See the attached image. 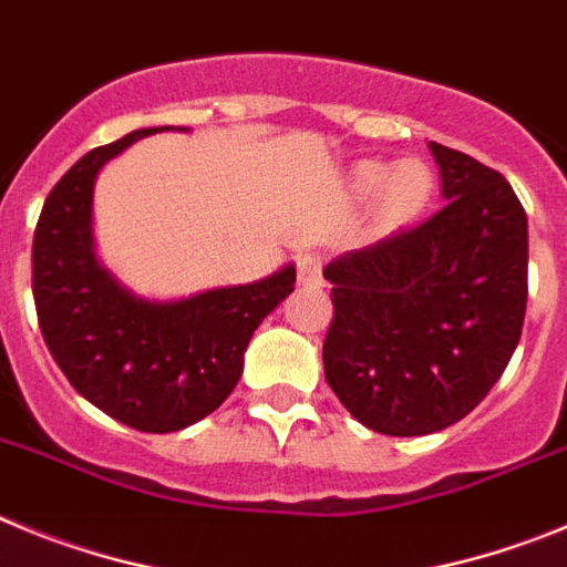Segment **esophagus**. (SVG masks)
Returning <instances> with one entry per match:
<instances>
[{
	"mask_svg": "<svg viewBox=\"0 0 567 567\" xmlns=\"http://www.w3.org/2000/svg\"><path fill=\"white\" fill-rule=\"evenodd\" d=\"M296 277H299V285H305V288H316V285H321V259L316 257V254H305V257H299V262H296Z\"/></svg>",
	"mask_w": 567,
	"mask_h": 567,
	"instance_id": "34e87169",
	"label": "esophagus"
}]
</instances>
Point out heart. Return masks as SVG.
Instances as JSON below:
<instances>
[{
  "instance_id": "obj_1",
  "label": "heart",
  "mask_w": 567,
  "mask_h": 567,
  "mask_svg": "<svg viewBox=\"0 0 567 567\" xmlns=\"http://www.w3.org/2000/svg\"><path fill=\"white\" fill-rule=\"evenodd\" d=\"M353 186L361 197H372L384 192V208L390 217H410L412 212L430 200L432 172L421 161L398 163L390 169L386 163L367 161L353 175Z\"/></svg>"
}]
</instances>
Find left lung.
Returning a JSON list of instances; mask_svg holds the SVG:
<instances>
[{
	"mask_svg": "<svg viewBox=\"0 0 567 567\" xmlns=\"http://www.w3.org/2000/svg\"><path fill=\"white\" fill-rule=\"evenodd\" d=\"M430 150L441 212L324 268V379L355 421L395 437L441 432L481 404L512 361L528 299L514 188L463 152Z\"/></svg>",
	"mask_w": 567,
	"mask_h": 567,
	"instance_id": "obj_1",
	"label": "left lung"
}]
</instances>
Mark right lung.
<instances>
[{
  "instance_id": "obj_1",
  "label": "right lung",
  "mask_w": 567,
  "mask_h": 567,
  "mask_svg": "<svg viewBox=\"0 0 567 567\" xmlns=\"http://www.w3.org/2000/svg\"><path fill=\"white\" fill-rule=\"evenodd\" d=\"M137 130L86 152L48 195L33 234V299L44 344L70 384L137 432H177L212 415L243 375L259 321L293 290L288 265L254 285L181 302H146L121 288L93 254V183Z\"/></svg>"
}]
</instances>
